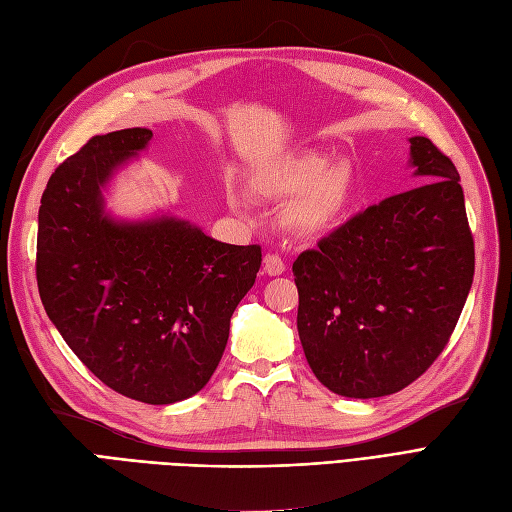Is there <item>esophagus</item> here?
Masks as SVG:
<instances>
[{
	"mask_svg": "<svg viewBox=\"0 0 512 512\" xmlns=\"http://www.w3.org/2000/svg\"><path fill=\"white\" fill-rule=\"evenodd\" d=\"M262 271L267 275H282L286 271V262L280 254H267L265 262H262Z\"/></svg>",
	"mask_w": 512,
	"mask_h": 512,
	"instance_id": "1",
	"label": "esophagus"
}]
</instances>
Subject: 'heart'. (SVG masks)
Segmentation results:
<instances>
[{
  "label": "heart",
  "mask_w": 512,
  "mask_h": 512,
  "mask_svg": "<svg viewBox=\"0 0 512 512\" xmlns=\"http://www.w3.org/2000/svg\"><path fill=\"white\" fill-rule=\"evenodd\" d=\"M354 170L350 164H333L316 156H303L267 183V192L280 198L299 196L290 218L303 230L322 232L344 218L354 198Z\"/></svg>",
  "instance_id": "obj_1"
}]
</instances>
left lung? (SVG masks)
<instances>
[{
  "mask_svg": "<svg viewBox=\"0 0 512 512\" xmlns=\"http://www.w3.org/2000/svg\"><path fill=\"white\" fill-rule=\"evenodd\" d=\"M410 166L421 185L354 215L292 265L305 359L342 397L393 395L425 374L472 288L474 241L455 164L412 136Z\"/></svg>",
  "mask_w": 512,
  "mask_h": 512,
  "instance_id": "1",
  "label": "left lung"
}]
</instances>
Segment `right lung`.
<instances>
[{"mask_svg":"<svg viewBox=\"0 0 512 512\" xmlns=\"http://www.w3.org/2000/svg\"><path fill=\"white\" fill-rule=\"evenodd\" d=\"M151 136H94L55 170L38 213L36 277L46 316L91 374L130 399L168 406L213 376L262 254L170 213L119 220L106 211V185Z\"/></svg>","mask_w":512,"mask_h":512,"instance_id":"right-lung-1","label":"right lung"}]
</instances>
